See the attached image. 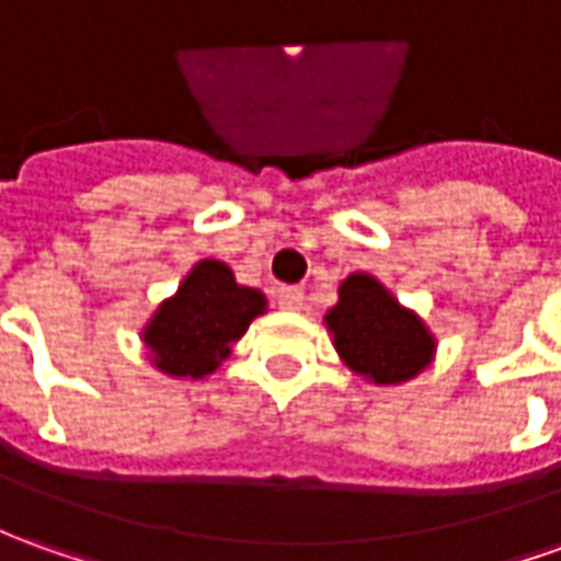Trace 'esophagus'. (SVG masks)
<instances>
[{
    "label": "esophagus",
    "mask_w": 561,
    "mask_h": 561,
    "mask_svg": "<svg viewBox=\"0 0 561 561\" xmlns=\"http://www.w3.org/2000/svg\"><path fill=\"white\" fill-rule=\"evenodd\" d=\"M304 300H307L304 288H282L279 291L282 310H300V307H304Z\"/></svg>",
    "instance_id": "34e87169"
}]
</instances>
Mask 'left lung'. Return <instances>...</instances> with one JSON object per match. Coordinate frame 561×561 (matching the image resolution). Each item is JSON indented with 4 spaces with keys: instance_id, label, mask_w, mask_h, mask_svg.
Wrapping results in <instances>:
<instances>
[{
    "instance_id": "8db88e82",
    "label": "left lung",
    "mask_w": 561,
    "mask_h": 561,
    "mask_svg": "<svg viewBox=\"0 0 561 561\" xmlns=\"http://www.w3.org/2000/svg\"><path fill=\"white\" fill-rule=\"evenodd\" d=\"M325 316L341 359L375 383H402L433 362V334L375 279L353 273Z\"/></svg>"
}]
</instances>
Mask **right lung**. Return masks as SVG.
I'll return each instance as SVG.
<instances>
[{"instance_id": "right-lung-1", "label": "right lung", "mask_w": 561, "mask_h": 561, "mask_svg": "<svg viewBox=\"0 0 561 561\" xmlns=\"http://www.w3.org/2000/svg\"><path fill=\"white\" fill-rule=\"evenodd\" d=\"M266 307L257 288L239 285L220 261H202L181 282L178 295L152 312L144 329L152 365L171 377H205L230 356L251 319Z\"/></svg>"}]
</instances>
